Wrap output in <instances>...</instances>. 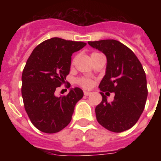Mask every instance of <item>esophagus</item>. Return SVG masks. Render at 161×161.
Here are the masks:
<instances>
[{"label":"esophagus","instance_id":"obj_1","mask_svg":"<svg viewBox=\"0 0 161 161\" xmlns=\"http://www.w3.org/2000/svg\"><path fill=\"white\" fill-rule=\"evenodd\" d=\"M84 94H85V96H89V95L92 94V93H91L90 91H85V92H84Z\"/></svg>","mask_w":161,"mask_h":161}]
</instances>
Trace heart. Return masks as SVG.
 <instances>
[{"label": "heart", "instance_id": "heart-1", "mask_svg": "<svg viewBox=\"0 0 161 161\" xmlns=\"http://www.w3.org/2000/svg\"><path fill=\"white\" fill-rule=\"evenodd\" d=\"M94 54H97V53H93L92 55H94ZM78 83H79L80 85H81L82 87L84 88H91L93 85V80H92L91 79H89V78H86V77L80 78V79L78 80Z\"/></svg>", "mask_w": 161, "mask_h": 161}]
</instances>
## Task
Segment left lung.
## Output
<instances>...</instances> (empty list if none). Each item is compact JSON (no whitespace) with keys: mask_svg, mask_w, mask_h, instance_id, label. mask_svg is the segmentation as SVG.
<instances>
[{"mask_svg":"<svg viewBox=\"0 0 161 161\" xmlns=\"http://www.w3.org/2000/svg\"><path fill=\"white\" fill-rule=\"evenodd\" d=\"M106 56V74L99 85L102 101L96 106L97 120L110 131L123 132L137 123L144 109L147 88L141 63L130 48L114 39L88 42ZM114 92L108 103L103 93Z\"/></svg>","mask_w":161,"mask_h":161,"instance_id":"1","label":"left lung"}]
</instances>
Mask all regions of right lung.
<instances>
[{"mask_svg":"<svg viewBox=\"0 0 161 161\" xmlns=\"http://www.w3.org/2000/svg\"><path fill=\"white\" fill-rule=\"evenodd\" d=\"M85 42L52 38L36 47L28 58L22 76V96L31 123L44 133L53 134L72 120L76 104L84 96L80 88L56 97L55 89L65 83L72 55ZM70 87V86H69Z\"/></svg>","mask_w":161,"mask_h":161,"instance_id":"add662e5","label":"right lung"}]
</instances>
